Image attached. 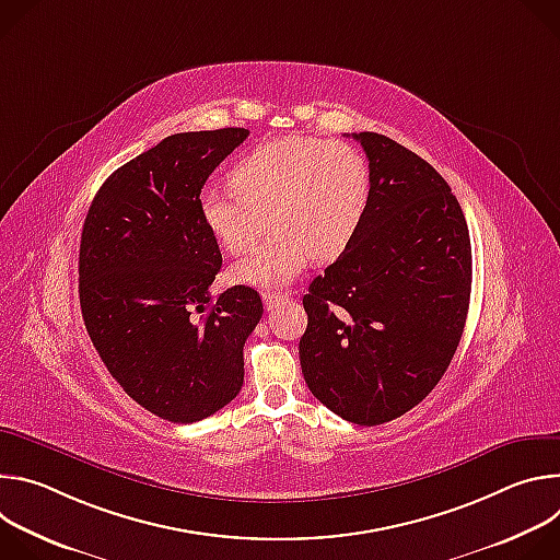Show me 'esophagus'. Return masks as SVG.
I'll use <instances>...</instances> for the list:
<instances>
[{"label":"esophagus","instance_id":"34e87169","mask_svg":"<svg viewBox=\"0 0 560 560\" xmlns=\"http://www.w3.org/2000/svg\"><path fill=\"white\" fill-rule=\"evenodd\" d=\"M283 299H285V296H283L281 292H264V305H266V310L277 307Z\"/></svg>","mask_w":560,"mask_h":560}]
</instances>
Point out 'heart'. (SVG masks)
Instances as JSON below:
<instances>
[{
    "label": "heart",
    "mask_w": 560,
    "mask_h": 560,
    "mask_svg": "<svg viewBox=\"0 0 560 560\" xmlns=\"http://www.w3.org/2000/svg\"><path fill=\"white\" fill-rule=\"evenodd\" d=\"M232 186L201 195L203 223L228 255H244L270 221L266 242L232 277L277 288L292 281L312 253L332 257L348 244L368 201V166L348 143L283 137L255 148L234 168Z\"/></svg>",
    "instance_id": "b5f03b06"
}]
</instances>
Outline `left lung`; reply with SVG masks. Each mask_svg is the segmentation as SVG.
<instances>
[{"instance_id": "1", "label": "left lung", "mask_w": 560, "mask_h": 560, "mask_svg": "<svg viewBox=\"0 0 560 560\" xmlns=\"http://www.w3.org/2000/svg\"><path fill=\"white\" fill-rule=\"evenodd\" d=\"M370 192L346 250L303 296L299 361L310 392L357 425L419 406L445 374L471 292V246L447 182L378 132H352Z\"/></svg>"}]
</instances>
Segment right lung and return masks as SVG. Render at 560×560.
<instances>
[{
	"instance_id": "obj_1",
	"label": "right lung",
	"mask_w": 560,
	"mask_h": 560,
	"mask_svg": "<svg viewBox=\"0 0 560 560\" xmlns=\"http://www.w3.org/2000/svg\"><path fill=\"white\" fill-rule=\"evenodd\" d=\"M246 128L177 132L117 168L95 195L79 246V303L95 350L141 408L201 421L244 385V346L264 314L257 290L217 299V238L201 188Z\"/></svg>"
}]
</instances>
